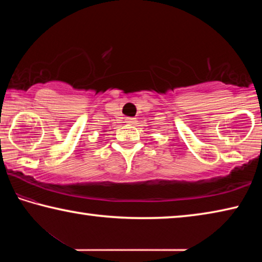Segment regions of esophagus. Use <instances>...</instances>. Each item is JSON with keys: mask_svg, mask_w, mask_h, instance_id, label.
<instances>
[{"mask_svg": "<svg viewBox=\"0 0 262 262\" xmlns=\"http://www.w3.org/2000/svg\"><path fill=\"white\" fill-rule=\"evenodd\" d=\"M126 123H128V125H134V123L136 122V119L135 118H126Z\"/></svg>", "mask_w": 262, "mask_h": 262, "instance_id": "34e87169", "label": "esophagus"}]
</instances>
